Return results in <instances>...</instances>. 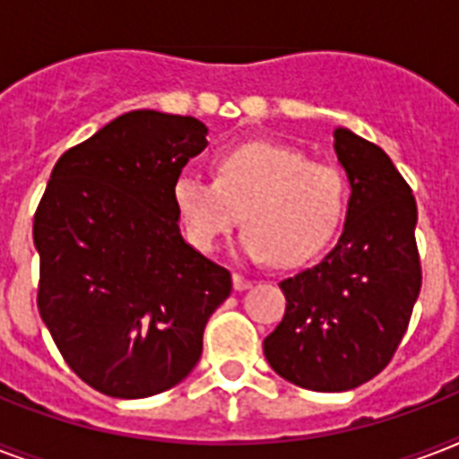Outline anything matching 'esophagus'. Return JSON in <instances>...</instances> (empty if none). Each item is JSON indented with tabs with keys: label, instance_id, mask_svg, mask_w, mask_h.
I'll return each mask as SVG.
<instances>
[{
	"label": "esophagus",
	"instance_id": "esophagus-1",
	"mask_svg": "<svg viewBox=\"0 0 459 459\" xmlns=\"http://www.w3.org/2000/svg\"><path fill=\"white\" fill-rule=\"evenodd\" d=\"M233 286H236V290H247L252 286V281L243 273H233Z\"/></svg>",
	"mask_w": 459,
	"mask_h": 459
}]
</instances>
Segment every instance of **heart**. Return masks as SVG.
Wrapping results in <instances>:
<instances>
[{"label": "heart", "instance_id": "obj_1", "mask_svg": "<svg viewBox=\"0 0 459 459\" xmlns=\"http://www.w3.org/2000/svg\"><path fill=\"white\" fill-rule=\"evenodd\" d=\"M348 197L341 166L279 143L233 145L216 157L214 178L183 173L173 183V204L195 247L216 250L240 219L245 257L273 255L281 264L321 250L341 226Z\"/></svg>", "mask_w": 459, "mask_h": 459}]
</instances>
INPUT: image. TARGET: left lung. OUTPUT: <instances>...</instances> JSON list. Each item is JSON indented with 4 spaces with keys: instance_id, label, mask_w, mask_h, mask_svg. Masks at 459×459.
I'll list each match as a JSON object with an SVG mask.
<instances>
[{
    "instance_id": "1",
    "label": "left lung",
    "mask_w": 459,
    "mask_h": 459,
    "mask_svg": "<svg viewBox=\"0 0 459 459\" xmlns=\"http://www.w3.org/2000/svg\"><path fill=\"white\" fill-rule=\"evenodd\" d=\"M350 180L345 229L326 257L279 283L286 314L264 338L279 377L321 393L388 367L421 290L417 202L391 157L348 128L333 133Z\"/></svg>"
}]
</instances>
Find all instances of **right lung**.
I'll return each mask as SVG.
<instances>
[{
    "label": "right lung",
    "instance_id": "1",
    "mask_svg": "<svg viewBox=\"0 0 459 459\" xmlns=\"http://www.w3.org/2000/svg\"><path fill=\"white\" fill-rule=\"evenodd\" d=\"M207 126L152 109L114 118L54 164L35 212L38 309L61 357L109 398H147L200 362L230 272L180 238L173 183Z\"/></svg>",
    "mask_w": 459,
    "mask_h": 459
}]
</instances>
